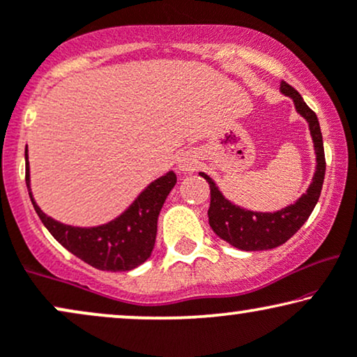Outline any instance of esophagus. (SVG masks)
Returning <instances> with one entry per match:
<instances>
[{
	"mask_svg": "<svg viewBox=\"0 0 357 357\" xmlns=\"http://www.w3.org/2000/svg\"><path fill=\"white\" fill-rule=\"evenodd\" d=\"M197 168V160L194 156H184L179 160V169L181 171H194Z\"/></svg>",
	"mask_w": 357,
	"mask_h": 357,
	"instance_id": "34e87169",
	"label": "esophagus"
}]
</instances>
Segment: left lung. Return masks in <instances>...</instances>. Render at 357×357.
Instances as JSON below:
<instances>
[{"label":"left lung","instance_id":"obj_1","mask_svg":"<svg viewBox=\"0 0 357 357\" xmlns=\"http://www.w3.org/2000/svg\"><path fill=\"white\" fill-rule=\"evenodd\" d=\"M280 85H282L280 90L293 98L298 114L303 115L308 121L311 137H313L314 151H317V173H314L313 183H311L306 194H303L295 204L288 206L287 209L277 212H252L231 204L220 194L209 176L199 173L209 183L211 188V206L207 215H209V225L212 231L222 241L247 252L275 249L300 231V227L310 218L319 199L324 181V171H326L323 137L317 114L306 105L303 97L290 84L282 80Z\"/></svg>","mask_w":357,"mask_h":357}]
</instances>
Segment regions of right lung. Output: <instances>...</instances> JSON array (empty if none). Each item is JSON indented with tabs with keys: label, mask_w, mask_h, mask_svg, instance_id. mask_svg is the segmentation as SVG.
<instances>
[{
	"label": "right lung",
	"mask_w": 357,
	"mask_h": 357,
	"mask_svg": "<svg viewBox=\"0 0 357 357\" xmlns=\"http://www.w3.org/2000/svg\"><path fill=\"white\" fill-rule=\"evenodd\" d=\"M24 156L26 184L31 202L47 231L64 249L93 268L107 272H128L151 255L156 238L158 215L176 184L173 171L151 183L120 218L100 227L82 229L57 222L39 209L29 188L28 150Z\"/></svg>",
	"instance_id": "1"
}]
</instances>
